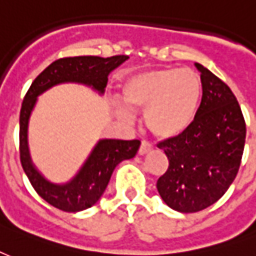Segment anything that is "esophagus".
I'll list each match as a JSON object with an SVG mask.
<instances>
[{
	"mask_svg": "<svg viewBox=\"0 0 256 256\" xmlns=\"http://www.w3.org/2000/svg\"><path fill=\"white\" fill-rule=\"evenodd\" d=\"M150 150H152V145L149 142H146V141H142V142H141V146L138 149V154L144 156V154H146V153L150 152Z\"/></svg>",
	"mask_w": 256,
	"mask_h": 256,
	"instance_id": "obj_1",
	"label": "esophagus"
}]
</instances>
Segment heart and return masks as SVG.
Instances as JSON below:
<instances>
[{
  "label": "heart",
  "instance_id": "heart-1",
  "mask_svg": "<svg viewBox=\"0 0 256 256\" xmlns=\"http://www.w3.org/2000/svg\"><path fill=\"white\" fill-rule=\"evenodd\" d=\"M122 96L128 108L145 111L144 122L149 132L162 140L183 136L196 122L202 99V81L188 69H157L130 77L122 85ZM126 120L132 114L118 106Z\"/></svg>",
  "mask_w": 256,
  "mask_h": 256
}]
</instances>
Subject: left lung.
I'll use <instances>...</instances> for the list:
<instances>
[{
	"instance_id": "1",
	"label": "left lung",
	"mask_w": 256,
	"mask_h": 256,
	"mask_svg": "<svg viewBox=\"0 0 256 256\" xmlns=\"http://www.w3.org/2000/svg\"><path fill=\"white\" fill-rule=\"evenodd\" d=\"M196 66L202 81L196 122L180 137L158 144L170 166L157 191L180 213L206 209L224 196L238 175L246 142V122L234 92L205 66Z\"/></svg>"
}]
</instances>
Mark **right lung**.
Instances as JSON below:
<instances>
[{"instance_id": "add662e5", "label": "right lung", "mask_w": 256, "mask_h": 256, "mask_svg": "<svg viewBox=\"0 0 256 256\" xmlns=\"http://www.w3.org/2000/svg\"><path fill=\"white\" fill-rule=\"evenodd\" d=\"M126 60L128 56L60 58L38 76L26 94L20 111V162L35 191L56 209L76 213L94 206L103 196L115 166L133 158L141 142L138 140H100L72 180L65 184L51 183L35 168L28 150V120L38 96L64 82L88 85L103 94L108 74Z\"/></svg>"}]
</instances>
